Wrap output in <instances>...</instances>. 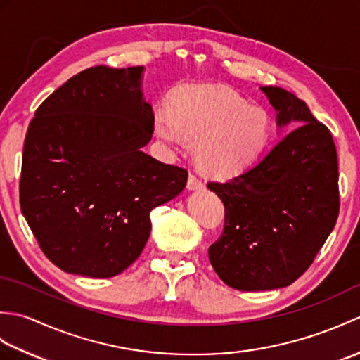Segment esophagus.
<instances>
[{"mask_svg": "<svg viewBox=\"0 0 360 360\" xmlns=\"http://www.w3.org/2000/svg\"><path fill=\"white\" fill-rule=\"evenodd\" d=\"M187 188L188 190H201V188H204V182L200 178H198L196 174L190 173L188 181H187Z\"/></svg>", "mask_w": 360, "mask_h": 360, "instance_id": "esophagus-1", "label": "esophagus"}]
</instances>
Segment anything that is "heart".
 I'll list each match as a JSON object with an SVG mask.
<instances>
[{"label":"heart","instance_id":"b5f03b06","mask_svg":"<svg viewBox=\"0 0 360 360\" xmlns=\"http://www.w3.org/2000/svg\"><path fill=\"white\" fill-rule=\"evenodd\" d=\"M153 133L168 151H186L195 142V159L207 173L235 176L254 165L269 148L271 112L224 86H195L153 114Z\"/></svg>","mask_w":360,"mask_h":360}]
</instances>
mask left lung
Segmentation results:
<instances>
[{
    "label": "left lung",
    "mask_w": 360,
    "mask_h": 360,
    "mask_svg": "<svg viewBox=\"0 0 360 360\" xmlns=\"http://www.w3.org/2000/svg\"><path fill=\"white\" fill-rule=\"evenodd\" d=\"M294 128L266 155L226 182H209L224 204V231L209 248L218 277L238 290L289 286L314 262L339 215L333 136L308 105L277 86L259 88Z\"/></svg>",
    "instance_id": "8db88e82"
}]
</instances>
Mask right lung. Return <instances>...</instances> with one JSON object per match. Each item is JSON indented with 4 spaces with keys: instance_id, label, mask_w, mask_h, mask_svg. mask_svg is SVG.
I'll return each mask as SVG.
<instances>
[{
    "instance_id": "1",
    "label": "right lung",
    "mask_w": 360,
    "mask_h": 360,
    "mask_svg": "<svg viewBox=\"0 0 360 360\" xmlns=\"http://www.w3.org/2000/svg\"><path fill=\"white\" fill-rule=\"evenodd\" d=\"M143 66H94L46 98L22 148L20 205L60 269L110 278L141 255L150 212L178 196L187 170L145 155L153 108Z\"/></svg>"
}]
</instances>
